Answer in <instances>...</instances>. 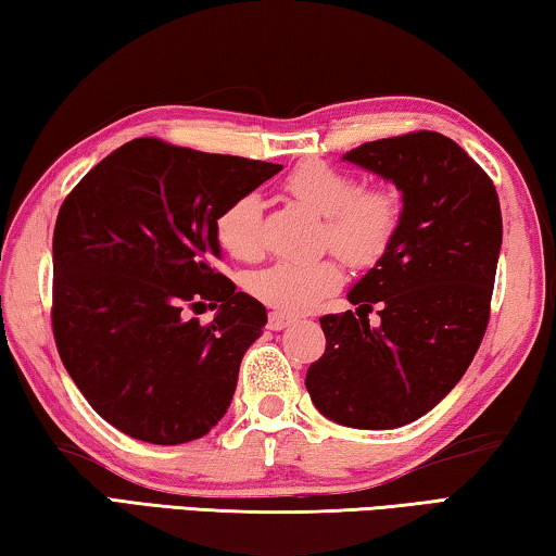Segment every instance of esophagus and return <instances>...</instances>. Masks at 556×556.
<instances>
[{
	"mask_svg": "<svg viewBox=\"0 0 556 556\" xmlns=\"http://www.w3.org/2000/svg\"><path fill=\"white\" fill-rule=\"evenodd\" d=\"M294 324V316L289 314H281V312H271L267 318V328L269 331H285L287 326Z\"/></svg>",
	"mask_w": 556,
	"mask_h": 556,
	"instance_id": "1",
	"label": "esophagus"
}]
</instances>
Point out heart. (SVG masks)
I'll return each mask as SVG.
<instances>
[{"label":"heart","instance_id":"obj_1","mask_svg":"<svg viewBox=\"0 0 556 556\" xmlns=\"http://www.w3.org/2000/svg\"><path fill=\"white\" fill-rule=\"evenodd\" d=\"M287 191L316 215H324L321 242L348 265L370 267L388 252L400 228L402 201L390 188H361L355 176L324 162H304L287 176ZM220 248L232 260L262 255V203L255 193L240 195L215 220ZM343 285L333 257L279 260L252 271L244 287L262 304L301 314L321 304Z\"/></svg>","mask_w":556,"mask_h":556}]
</instances>
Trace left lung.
Here are the masks:
<instances>
[{"mask_svg":"<svg viewBox=\"0 0 556 556\" xmlns=\"http://www.w3.org/2000/svg\"><path fill=\"white\" fill-rule=\"evenodd\" d=\"M402 193L400 228L348 291L355 313L321 318L326 353L306 372L324 417L397 429L425 417L464 378L483 341L503 215L488 174L439 131L378 139L343 154ZM378 303L381 326L367 314Z\"/></svg>","mask_w":556,"mask_h":556,"instance_id":"1","label":"left lung"}]
</instances>
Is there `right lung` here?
<instances>
[{
	"mask_svg": "<svg viewBox=\"0 0 556 556\" xmlns=\"http://www.w3.org/2000/svg\"><path fill=\"white\" fill-rule=\"evenodd\" d=\"M279 164L142 137L90 168L53 230V338L102 419L176 446L228 412L267 308L215 269V220ZM211 305L208 327L188 319Z\"/></svg>",
	"mask_w": 556,
	"mask_h": 556,
	"instance_id": "obj_1",
	"label": "right lung"
}]
</instances>
